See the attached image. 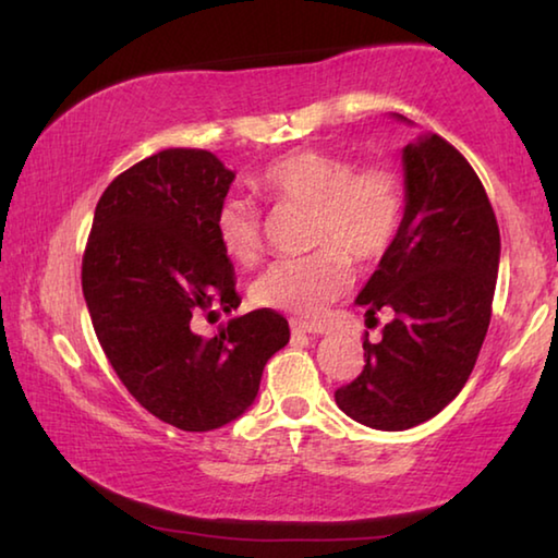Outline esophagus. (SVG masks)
I'll list each match as a JSON object with an SVG mask.
<instances>
[{"label":"esophagus","mask_w":558,"mask_h":558,"mask_svg":"<svg viewBox=\"0 0 558 558\" xmlns=\"http://www.w3.org/2000/svg\"><path fill=\"white\" fill-rule=\"evenodd\" d=\"M290 329L295 335H327V329L323 325L302 323V319H290Z\"/></svg>","instance_id":"obj_1"}]
</instances>
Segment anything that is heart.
<instances>
[{
    "mask_svg": "<svg viewBox=\"0 0 558 558\" xmlns=\"http://www.w3.org/2000/svg\"><path fill=\"white\" fill-rule=\"evenodd\" d=\"M256 192L272 209H310L305 258L278 260L251 286L260 307L315 317L342 298L354 282L356 263H376L399 239L405 192L399 172L386 165L356 167L327 149H295L253 179ZM214 233L221 251L239 266H253L263 253V216L245 196H226L214 214Z\"/></svg>",
    "mask_w": 558,
    "mask_h": 558,
    "instance_id": "heart-1",
    "label": "heart"
}]
</instances>
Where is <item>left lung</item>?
Here are the masks:
<instances>
[{"label": "left lung", "mask_w": 558, "mask_h": 558, "mask_svg": "<svg viewBox=\"0 0 558 558\" xmlns=\"http://www.w3.org/2000/svg\"><path fill=\"white\" fill-rule=\"evenodd\" d=\"M401 118V116H399ZM405 211L399 239L359 292L356 305L393 319L364 369L339 386L349 418L405 430L456 399L483 349L499 268V229L475 169L448 140L423 135L403 149Z\"/></svg>", "instance_id": "8db88e82"}]
</instances>
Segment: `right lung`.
I'll return each instance as SVG.
<instances>
[{"label": "right lung", "mask_w": 558, "mask_h": 558, "mask_svg": "<svg viewBox=\"0 0 558 558\" xmlns=\"http://www.w3.org/2000/svg\"><path fill=\"white\" fill-rule=\"evenodd\" d=\"M233 172L206 149L172 147L102 192L83 253V298L118 379L159 421L221 428L256 399L263 366L288 344V319L253 310L214 337L196 332L241 305L214 233Z\"/></svg>", "instance_id": "add662e5"}]
</instances>
